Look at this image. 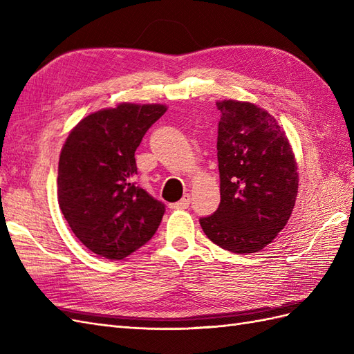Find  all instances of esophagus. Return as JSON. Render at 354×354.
Wrapping results in <instances>:
<instances>
[{"mask_svg": "<svg viewBox=\"0 0 354 354\" xmlns=\"http://www.w3.org/2000/svg\"><path fill=\"white\" fill-rule=\"evenodd\" d=\"M189 202H192V198H189V194H184V197L180 198L179 202L171 205V207H174V209H185V207L189 206Z\"/></svg>", "mask_w": 354, "mask_h": 354, "instance_id": "esophagus-1", "label": "esophagus"}]
</instances>
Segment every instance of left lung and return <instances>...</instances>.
Here are the masks:
<instances>
[{"label": "left lung", "mask_w": 354, "mask_h": 354, "mask_svg": "<svg viewBox=\"0 0 354 354\" xmlns=\"http://www.w3.org/2000/svg\"><path fill=\"white\" fill-rule=\"evenodd\" d=\"M216 107L221 202L201 225L218 247L250 254L274 241L292 215L297 162L286 133L265 109L238 100Z\"/></svg>", "instance_id": "obj_1"}]
</instances>
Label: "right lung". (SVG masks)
Returning <instances> with one entry per match:
<instances>
[{
    "instance_id": "right-lung-1",
    "label": "right lung",
    "mask_w": 354,
    "mask_h": 354,
    "mask_svg": "<svg viewBox=\"0 0 354 354\" xmlns=\"http://www.w3.org/2000/svg\"><path fill=\"white\" fill-rule=\"evenodd\" d=\"M165 104L120 103L85 116L58 162V203L75 236L100 257L122 260L157 232L166 207L133 183L134 152Z\"/></svg>"
}]
</instances>
